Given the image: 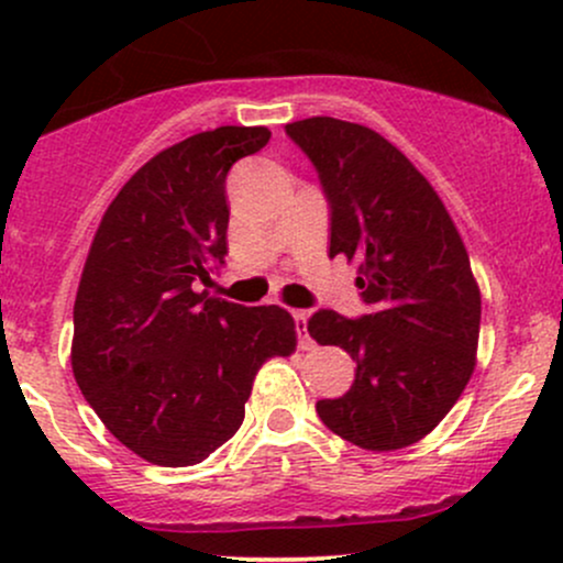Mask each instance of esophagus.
I'll return each mask as SVG.
<instances>
[{
    "instance_id": "esophagus-1",
    "label": "esophagus",
    "mask_w": 563,
    "mask_h": 563,
    "mask_svg": "<svg viewBox=\"0 0 563 563\" xmlns=\"http://www.w3.org/2000/svg\"><path fill=\"white\" fill-rule=\"evenodd\" d=\"M294 322H296V333H299V346L301 349H312L314 341L309 339V331H307L309 312H303V309H299V312H294Z\"/></svg>"
}]
</instances>
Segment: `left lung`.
<instances>
[{
    "mask_svg": "<svg viewBox=\"0 0 563 563\" xmlns=\"http://www.w3.org/2000/svg\"><path fill=\"white\" fill-rule=\"evenodd\" d=\"M318 169L331 206V260L357 264L371 312L333 309L307 331L357 363L344 397L320 399V421L363 450L416 444L450 412L476 365L482 296L442 198L378 132L314 115L286 124Z\"/></svg>",
    "mask_w": 563,
    "mask_h": 563,
    "instance_id": "8db88e82",
    "label": "left lung"
}]
</instances>
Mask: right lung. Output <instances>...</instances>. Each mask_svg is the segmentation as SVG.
<instances>
[{
  "mask_svg": "<svg viewBox=\"0 0 563 563\" xmlns=\"http://www.w3.org/2000/svg\"><path fill=\"white\" fill-rule=\"evenodd\" d=\"M267 126H219L147 161L111 200L74 303L70 365L87 402L134 455L196 466L241 429L256 373L296 349L283 307L214 299L228 254V183Z\"/></svg>",
  "mask_w": 563,
  "mask_h": 563,
  "instance_id": "1",
  "label": "right lung"
}]
</instances>
